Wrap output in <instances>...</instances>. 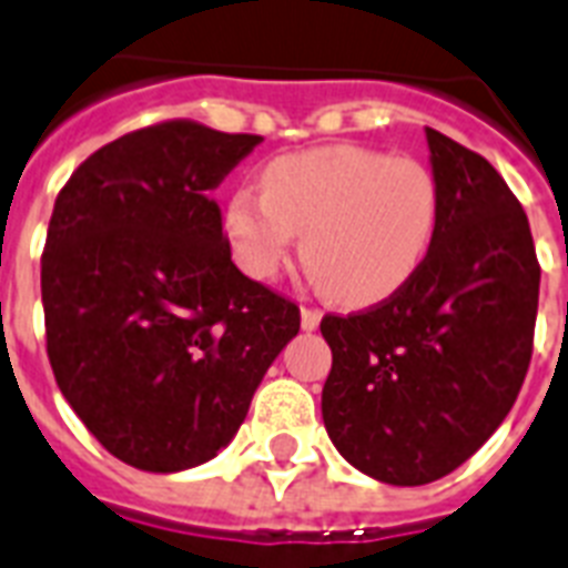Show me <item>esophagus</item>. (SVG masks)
I'll return each instance as SVG.
<instances>
[{
    "label": "esophagus",
    "mask_w": 568,
    "mask_h": 568,
    "mask_svg": "<svg viewBox=\"0 0 568 568\" xmlns=\"http://www.w3.org/2000/svg\"><path fill=\"white\" fill-rule=\"evenodd\" d=\"M321 318H324V315H321L318 310H310V306H306V310L301 312V324H303V329H306V333H312V329H318Z\"/></svg>",
    "instance_id": "obj_1"
}]
</instances>
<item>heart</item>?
Wrapping results in <instances>:
<instances>
[{
  "label": "heart",
  "instance_id": "1",
  "mask_svg": "<svg viewBox=\"0 0 568 568\" xmlns=\"http://www.w3.org/2000/svg\"><path fill=\"white\" fill-rule=\"evenodd\" d=\"M439 212V182L427 164L338 144L271 159L262 191L230 194L223 232L253 280H271L303 235V265L324 294L374 306L418 274Z\"/></svg>",
  "mask_w": 568,
  "mask_h": 568
}]
</instances>
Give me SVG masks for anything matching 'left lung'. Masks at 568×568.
I'll use <instances>...</instances> for the list:
<instances>
[{"instance_id":"1","label":"left lung","mask_w":568,"mask_h":568,"mask_svg":"<svg viewBox=\"0 0 568 568\" xmlns=\"http://www.w3.org/2000/svg\"><path fill=\"white\" fill-rule=\"evenodd\" d=\"M427 132L442 212L418 274L359 315H327L321 415L336 450L379 484L422 486L463 466L516 404L534 351L539 265L501 173Z\"/></svg>"}]
</instances>
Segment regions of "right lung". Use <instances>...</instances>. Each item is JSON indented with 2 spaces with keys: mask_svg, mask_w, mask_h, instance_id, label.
Wrapping results in <instances>:
<instances>
[{
  "mask_svg": "<svg viewBox=\"0 0 568 568\" xmlns=\"http://www.w3.org/2000/svg\"><path fill=\"white\" fill-rule=\"evenodd\" d=\"M191 120L84 159L40 262L47 354L73 413L155 475L203 466L247 418L301 310L232 265L209 191L258 144Z\"/></svg>",
  "mask_w": 568,
  "mask_h": 568,
  "instance_id": "1",
  "label": "right lung"
}]
</instances>
